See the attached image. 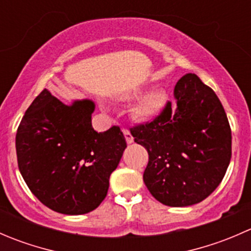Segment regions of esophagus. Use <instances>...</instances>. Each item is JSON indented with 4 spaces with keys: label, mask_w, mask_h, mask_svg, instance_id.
<instances>
[{
    "label": "esophagus",
    "mask_w": 251,
    "mask_h": 251,
    "mask_svg": "<svg viewBox=\"0 0 251 251\" xmlns=\"http://www.w3.org/2000/svg\"><path fill=\"white\" fill-rule=\"evenodd\" d=\"M124 136H125L126 138V142H127L128 144H131L133 142V137L132 135H131V132L128 130H124Z\"/></svg>",
    "instance_id": "34e87169"
}]
</instances>
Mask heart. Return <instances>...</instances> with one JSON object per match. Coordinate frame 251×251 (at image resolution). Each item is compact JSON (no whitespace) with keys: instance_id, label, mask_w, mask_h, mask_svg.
<instances>
[{"instance_id":"heart-1","label":"heart","mask_w":251,"mask_h":251,"mask_svg":"<svg viewBox=\"0 0 251 251\" xmlns=\"http://www.w3.org/2000/svg\"><path fill=\"white\" fill-rule=\"evenodd\" d=\"M166 100H168V95L161 88L149 91L136 103L133 114L140 120H151L160 114V111L165 107Z\"/></svg>"}]
</instances>
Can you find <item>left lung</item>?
I'll list each match as a JSON object with an SVG mask.
<instances>
[{
    "label": "left lung",
    "mask_w": 251,
    "mask_h": 251,
    "mask_svg": "<svg viewBox=\"0 0 251 251\" xmlns=\"http://www.w3.org/2000/svg\"><path fill=\"white\" fill-rule=\"evenodd\" d=\"M175 104L131 135L149 154L143 181L161 204L183 207L201 203L217 188L232 155L228 119L216 93L196 74L177 81Z\"/></svg>",
    "instance_id": "left-lung-1"
}]
</instances>
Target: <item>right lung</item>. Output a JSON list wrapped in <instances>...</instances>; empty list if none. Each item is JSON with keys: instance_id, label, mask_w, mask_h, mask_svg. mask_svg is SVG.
<instances>
[{"instance_id": "obj_1", "label": "right lung", "mask_w": 251, "mask_h": 251, "mask_svg": "<svg viewBox=\"0 0 251 251\" xmlns=\"http://www.w3.org/2000/svg\"><path fill=\"white\" fill-rule=\"evenodd\" d=\"M91 100L64 104L45 88L23 116L16 136L19 171L35 197L64 215L92 211L126 148L120 127L95 131Z\"/></svg>"}]
</instances>
